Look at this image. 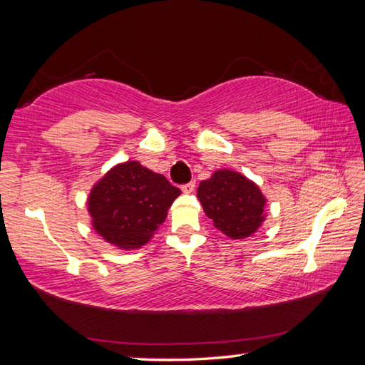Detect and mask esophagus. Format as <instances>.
Instances as JSON below:
<instances>
[{
	"label": "esophagus",
	"instance_id": "esophagus-1",
	"mask_svg": "<svg viewBox=\"0 0 365 365\" xmlns=\"http://www.w3.org/2000/svg\"><path fill=\"white\" fill-rule=\"evenodd\" d=\"M195 187H196V185H195V182H190V183H185L183 185V187H182V191H183V193H193V191H195Z\"/></svg>",
	"mask_w": 365,
	"mask_h": 365
}]
</instances>
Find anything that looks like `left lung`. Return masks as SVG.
Returning a JSON list of instances; mask_svg holds the SVG:
<instances>
[{
	"label": "left lung",
	"mask_w": 365,
	"mask_h": 365,
	"mask_svg": "<svg viewBox=\"0 0 365 365\" xmlns=\"http://www.w3.org/2000/svg\"><path fill=\"white\" fill-rule=\"evenodd\" d=\"M197 200L214 227L232 240L252 237L265 220L267 200L257 185L240 172L215 170L197 187Z\"/></svg>",
	"instance_id": "1"
}]
</instances>
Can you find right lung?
I'll use <instances>...</instances> for the list:
<instances>
[{
	"instance_id": "obj_1",
	"label": "right lung",
	"mask_w": 365,
	"mask_h": 365,
	"mask_svg": "<svg viewBox=\"0 0 365 365\" xmlns=\"http://www.w3.org/2000/svg\"><path fill=\"white\" fill-rule=\"evenodd\" d=\"M182 191L138 160L115 164L88 195L91 225L104 242L132 251L145 246Z\"/></svg>"
}]
</instances>
